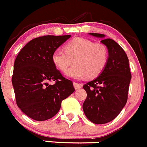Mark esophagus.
<instances>
[{
  "label": "esophagus",
  "instance_id": "esophagus-1",
  "mask_svg": "<svg viewBox=\"0 0 147 147\" xmlns=\"http://www.w3.org/2000/svg\"><path fill=\"white\" fill-rule=\"evenodd\" d=\"M73 85L75 90H79L82 87V84H79L78 82H73Z\"/></svg>",
  "mask_w": 147,
  "mask_h": 147
}]
</instances>
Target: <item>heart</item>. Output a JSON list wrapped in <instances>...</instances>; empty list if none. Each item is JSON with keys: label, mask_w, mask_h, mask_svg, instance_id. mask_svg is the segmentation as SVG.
<instances>
[{"label": "heart", "mask_w": 147, "mask_h": 147, "mask_svg": "<svg viewBox=\"0 0 147 147\" xmlns=\"http://www.w3.org/2000/svg\"><path fill=\"white\" fill-rule=\"evenodd\" d=\"M52 60L61 72L66 70L73 60L74 66L66 72V75L69 78L77 80L85 77L93 78L98 76L106 67L108 50L101 42L75 38L65 44V50L56 49L53 53Z\"/></svg>", "instance_id": "b5f03b06"}]
</instances>
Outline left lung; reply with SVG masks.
Masks as SVG:
<instances>
[{"instance_id":"8db88e82","label":"left lung","mask_w":147,"mask_h":147,"mask_svg":"<svg viewBox=\"0 0 147 147\" xmlns=\"http://www.w3.org/2000/svg\"><path fill=\"white\" fill-rule=\"evenodd\" d=\"M104 38L100 33H90ZM108 49L109 57L106 67L91 82L84 84L87 98L82 107L87 119L97 124L112 121L126 105L131 75L129 60L124 50L110 38L101 40Z\"/></svg>"}]
</instances>
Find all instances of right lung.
<instances>
[{
	"label": "right lung",
	"mask_w": 147,
	"mask_h": 147,
	"mask_svg": "<svg viewBox=\"0 0 147 147\" xmlns=\"http://www.w3.org/2000/svg\"><path fill=\"white\" fill-rule=\"evenodd\" d=\"M70 35H44L34 38L19 52L14 63L12 83L18 107L36 121L53 117L62 101L75 88L52 60L53 53ZM53 82V84H49Z\"/></svg>",
	"instance_id": "1"
}]
</instances>
